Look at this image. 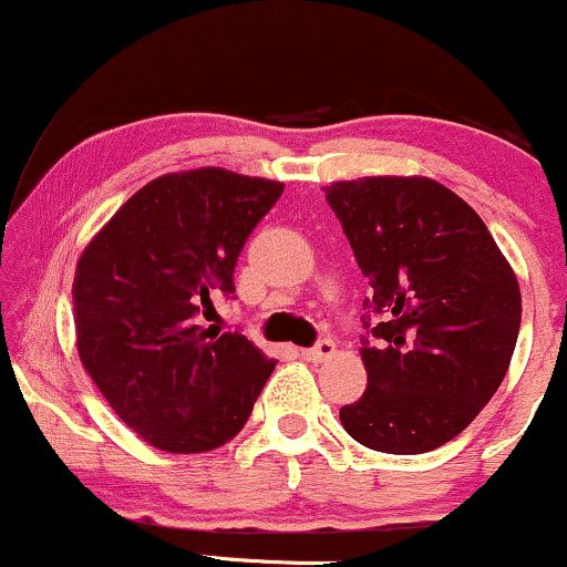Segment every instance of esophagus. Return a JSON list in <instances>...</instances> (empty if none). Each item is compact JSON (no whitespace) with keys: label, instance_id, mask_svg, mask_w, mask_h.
<instances>
[{"label":"esophagus","instance_id":"34e87169","mask_svg":"<svg viewBox=\"0 0 567 567\" xmlns=\"http://www.w3.org/2000/svg\"><path fill=\"white\" fill-rule=\"evenodd\" d=\"M336 354V343L330 341V338H322V341H317L311 349H301V357L309 362H322V360H330V357Z\"/></svg>","mask_w":567,"mask_h":567}]
</instances>
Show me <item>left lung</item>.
<instances>
[{"label":"left lung","instance_id":"obj_1","mask_svg":"<svg viewBox=\"0 0 567 567\" xmlns=\"http://www.w3.org/2000/svg\"><path fill=\"white\" fill-rule=\"evenodd\" d=\"M373 292L362 301L368 389L341 424L370 451L413 455L451 442L504 381L523 301L483 218L429 178L324 188Z\"/></svg>","mask_w":567,"mask_h":567}]
</instances>
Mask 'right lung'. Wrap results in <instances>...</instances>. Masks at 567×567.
Masks as SVG:
<instances>
[{
	"mask_svg": "<svg viewBox=\"0 0 567 567\" xmlns=\"http://www.w3.org/2000/svg\"><path fill=\"white\" fill-rule=\"evenodd\" d=\"M282 192L218 167L162 175L84 247L71 288L80 360L148 445L205 453L250 419L275 360L197 322L234 296L239 252Z\"/></svg>",
	"mask_w": 567,
	"mask_h": 567,
	"instance_id": "obj_1",
	"label": "right lung"
}]
</instances>
